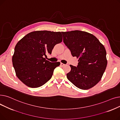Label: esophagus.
<instances>
[{
	"instance_id": "esophagus-1",
	"label": "esophagus",
	"mask_w": 120,
	"mask_h": 120,
	"mask_svg": "<svg viewBox=\"0 0 120 120\" xmlns=\"http://www.w3.org/2000/svg\"><path fill=\"white\" fill-rule=\"evenodd\" d=\"M60 65H61V66H64L65 65V64H63V63H61Z\"/></svg>"
}]
</instances>
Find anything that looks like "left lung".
Segmentation results:
<instances>
[{"mask_svg":"<svg viewBox=\"0 0 120 120\" xmlns=\"http://www.w3.org/2000/svg\"><path fill=\"white\" fill-rule=\"evenodd\" d=\"M63 42L72 56L79 58L77 67L70 65L68 80L79 89L89 90L101 79L107 66L104 45L93 34L78 30L61 32Z\"/></svg>","mask_w":120,"mask_h":120,"instance_id":"1","label":"left lung"}]
</instances>
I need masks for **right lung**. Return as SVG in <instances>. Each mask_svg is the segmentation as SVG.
Instances as JSON below:
<instances>
[{
    "label": "right lung",
    "mask_w": 120,
    "mask_h": 120,
    "mask_svg": "<svg viewBox=\"0 0 120 120\" xmlns=\"http://www.w3.org/2000/svg\"><path fill=\"white\" fill-rule=\"evenodd\" d=\"M61 32L38 30L31 32L19 41L12 62L18 78L29 87L36 88L52 78L60 63H52L44 56L51 54L54 46L62 41Z\"/></svg>",
    "instance_id": "add662e5"
}]
</instances>
